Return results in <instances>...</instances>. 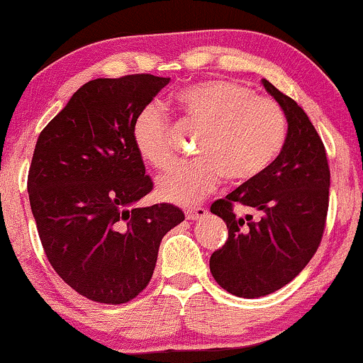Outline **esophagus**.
Wrapping results in <instances>:
<instances>
[{"label":"esophagus","mask_w":363,"mask_h":363,"mask_svg":"<svg viewBox=\"0 0 363 363\" xmlns=\"http://www.w3.org/2000/svg\"><path fill=\"white\" fill-rule=\"evenodd\" d=\"M206 213H208V211H206V208H203V206H191V208L185 210V215L188 220H200L203 218V216H206Z\"/></svg>","instance_id":"1"}]
</instances>
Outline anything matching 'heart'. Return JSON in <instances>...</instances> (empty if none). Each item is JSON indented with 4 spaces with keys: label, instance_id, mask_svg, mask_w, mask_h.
Returning <instances> with one entry per match:
<instances>
[{
    "label": "heart",
    "instance_id": "1",
    "mask_svg": "<svg viewBox=\"0 0 363 363\" xmlns=\"http://www.w3.org/2000/svg\"><path fill=\"white\" fill-rule=\"evenodd\" d=\"M183 120L200 130L191 162L177 163L158 178L164 201L191 205L220 185L250 182L275 162L285 143L286 116L279 103L253 95L245 84L210 79L190 84L177 96ZM135 147L145 162L163 170L175 158L170 121L148 105L133 121Z\"/></svg>",
    "mask_w": 363,
    "mask_h": 363
}]
</instances>
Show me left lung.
<instances>
[{
    "label": "left lung",
    "instance_id": "1",
    "mask_svg": "<svg viewBox=\"0 0 363 363\" xmlns=\"http://www.w3.org/2000/svg\"><path fill=\"white\" fill-rule=\"evenodd\" d=\"M262 83L286 116L284 148L262 175L210 208L228 228L227 242L211 253L210 272L222 289L243 298L274 294L307 267L325 230L330 188L325 147L307 113L270 82ZM235 204L261 216L237 217Z\"/></svg>",
    "mask_w": 363,
    "mask_h": 363
}]
</instances>
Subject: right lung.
<instances>
[{
    "label": "right lung",
    "instance_id": "add662e5",
    "mask_svg": "<svg viewBox=\"0 0 363 363\" xmlns=\"http://www.w3.org/2000/svg\"><path fill=\"white\" fill-rule=\"evenodd\" d=\"M170 78L84 83L38 136L28 193L55 272L93 302H130L152 280L162 238L185 220L175 205L136 208L153 182L133 141L138 113Z\"/></svg>",
    "mask_w": 363,
    "mask_h": 363
}]
</instances>
